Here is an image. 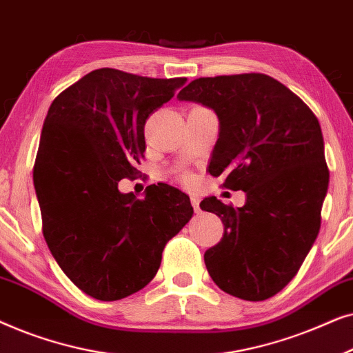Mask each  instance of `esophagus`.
Masks as SVG:
<instances>
[{
	"label": "esophagus",
	"mask_w": 353,
	"mask_h": 353,
	"mask_svg": "<svg viewBox=\"0 0 353 353\" xmlns=\"http://www.w3.org/2000/svg\"><path fill=\"white\" fill-rule=\"evenodd\" d=\"M191 204H192V209H194V212H201L199 197H197L196 194H191Z\"/></svg>",
	"instance_id": "obj_1"
}]
</instances>
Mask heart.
I'll list each match as a JSON object with an SVG mask.
<instances>
[{
  "label": "heart",
  "instance_id": "heart-1",
  "mask_svg": "<svg viewBox=\"0 0 353 353\" xmlns=\"http://www.w3.org/2000/svg\"><path fill=\"white\" fill-rule=\"evenodd\" d=\"M181 180H183V181H191V175H190V173H188V172H185V173H183V175H181Z\"/></svg>",
  "mask_w": 353,
  "mask_h": 353
}]
</instances>
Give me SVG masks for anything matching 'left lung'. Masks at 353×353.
Segmentation results:
<instances>
[{
    "mask_svg": "<svg viewBox=\"0 0 353 353\" xmlns=\"http://www.w3.org/2000/svg\"><path fill=\"white\" fill-rule=\"evenodd\" d=\"M178 99L215 110L220 133L209 172L225 173L223 186L248 196L243 207L214 196L201 202L225 226L204 254L207 272L234 297H273L296 276L320 231L330 183L320 122L291 90L254 72L201 77Z\"/></svg>",
    "mask_w": 353,
    "mask_h": 353,
    "instance_id": "8db88e82",
    "label": "left lung"
}]
</instances>
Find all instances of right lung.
I'll use <instances>...</instances> for the list:
<instances>
[{
    "instance_id": "right-lung-1",
    "label": "right lung",
    "mask_w": 353,
    "mask_h": 353,
    "mask_svg": "<svg viewBox=\"0 0 353 353\" xmlns=\"http://www.w3.org/2000/svg\"><path fill=\"white\" fill-rule=\"evenodd\" d=\"M98 69L56 96L43 123L33 183L43 236L67 278L98 301L143 289L162 250L192 216L185 192L148 186L122 194L119 181L138 175L144 125L185 83Z\"/></svg>"
}]
</instances>
